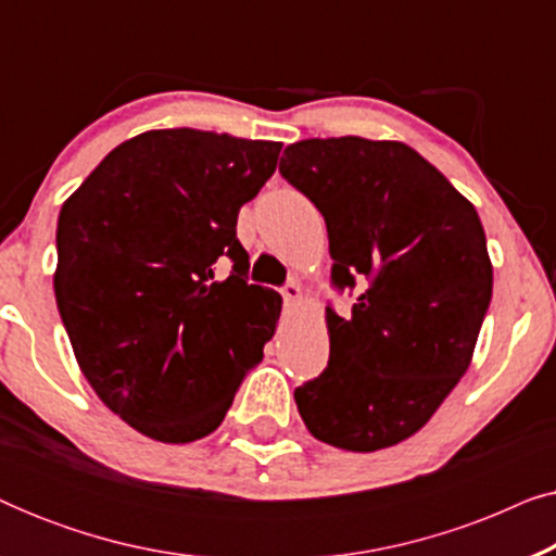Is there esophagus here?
I'll return each mask as SVG.
<instances>
[{
  "instance_id": "1",
  "label": "esophagus",
  "mask_w": 556,
  "mask_h": 556,
  "mask_svg": "<svg viewBox=\"0 0 556 556\" xmlns=\"http://www.w3.org/2000/svg\"><path fill=\"white\" fill-rule=\"evenodd\" d=\"M280 293H283L288 306H293V303H299L303 299V288H301L299 280H291V283H288Z\"/></svg>"
}]
</instances>
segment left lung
<instances>
[{
  "instance_id": "left-lung-1",
  "label": "left lung",
  "mask_w": 556,
  "mask_h": 556,
  "mask_svg": "<svg viewBox=\"0 0 556 556\" xmlns=\"http://www.w3.org/2000/svg\"><path fill=\"white\" fill-rule=\"evenodd\" d=\"M280 174L326 219L333 283L329 367L293 392L311 435L371 453L422 430L473 359L493 265L473 204L413 147L362 136L286 147Z\"/></svg>"
}]
</instances>
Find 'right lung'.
Segmentation results:
<instances>
[{
  "label": "right lung",
  "instance_id": "obj_1",
  "mask_svg": "<svg viewBox=\"0 0 556 556\" xmlns=\"http://www.w3.org/2000/svg\"><path fill=\"white\" fill-rule=\"evenodd\" d=\"M280 141L156 128L118 143L63 202L55 301L73 354L111 413L159 443L219 428L283 299L248 286L238 212ZM236 263L225 281L211 265Z\"/></svg>",
  "mask_w": 556,
  "mask_h": 556
}]
</instances>
